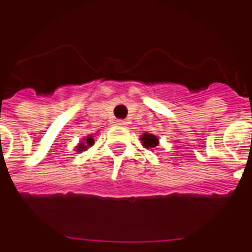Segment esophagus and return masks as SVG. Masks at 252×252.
<instances>
[{
  "label": "esophagus",
  "mask_w": 252,
  "mask_h": 252,
  "mask_svg": "<svg viewBox=\"0 0 252 252\" xmlns=\"http://www.w3.org/2000/svg\"><path fill=\"white\" fill-rule=\"evenodd\" d=\"M116 124H117V125H120V126H125V125H126V122H125L124 120H118V121H117V122H116Z\"/></svg>",
  "instance_id": "1"
}]
</instances>
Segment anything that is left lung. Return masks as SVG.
Masks as SVG:
<instances>
[{"label": "left lung", "instance_id": "8db88e82", "mask_svg": "<svg viewBox=\"0 0 252 252\" xmlns=\"http://www.w3.org/2000/svg\"><path fill=\"white\" fill-rule=\"evenodd\" d=\"M140 140L146 148H154L157 147L158 143H159V139L158 136L153 135V134H148V132H144L143 135L140 136Z\"/></svg>", "mask_w": 252, "mask_h": 252}]
</instances>
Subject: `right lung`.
I'll return each instance as SVG.
<instances>
[{"label":"right lung","instance_id":"obj_1","mask_svg":"<svg viewBox=\"0 0 252 252\" xmlns=\"http://www.w3.org/2000/svg\"><path fill=\"white\" fill-rule=\"evenodd\" d=\"M93 143H94V140H93V136L88 135L87 138H85V142H84V143H80L79 146H77V151H85L88 147L93 146Z\"/></svg>","mask_w":252,"mask_h":252}]
</instances>
